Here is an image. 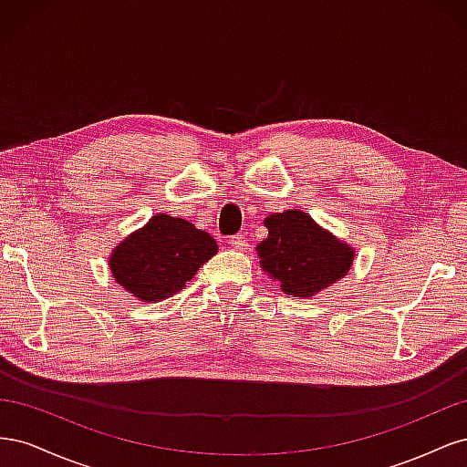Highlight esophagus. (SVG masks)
I'll return each instance as SVG.
<instances>
[{
    "label": "esophagus",
    "mask_w": 467,
    "mask_h": 467,
    "mask_svg": "<svg viewBox=\"0 0 467 467\" xmlns=\"http://www.w3.org/2000/svg\"><path fill=\"white\" fill-rule=\"evenodd\" d=\"M230 245L235 249V251H245L249 247V242L245 235H232L230 237Z\"/></svg>",
    "instance_id": "1"
}]
</instances>
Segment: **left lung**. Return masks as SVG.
I'll return each mask as SVG.
<instances>
[{
  "instance_id": "8db88e82",
  "label": "left lung",
  "mask_w": 467,
  "mask_h": 467,
  "mask_svg": "<svg viewBox=\"0 0 467 467\" xmlns=\"http://www.w3.org/2000/svg\"><path fill=\"white\" fill-rule=\"evenodd\" d=\"M268 237L257 245L259 265L290 298H314L347 276L355 247L345 244L298 208L263 220Z\"/></svg>"
}]
</instances>
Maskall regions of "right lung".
<instances>
[{
    "instance_id": "1",
    "label": "right lung",
    "mask_w": 467,
    "mask_h": 467,
    "mask_svg": "<svg viewBox=\"0 0 467 467\" xmlns=\"http://www.w3.org/2000/svg\"><path fill=\"white\" fill-rule=\"evenodd\" d=\"M216 253V239L189 220L155 214L110 251L109 268L130 296L153 304L185 288Z\"/></svg>"
}]
</instances>
